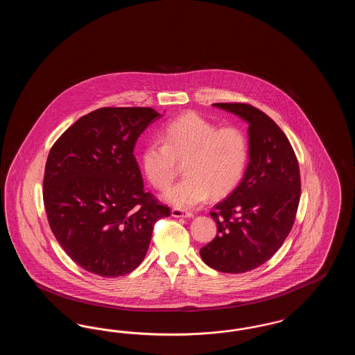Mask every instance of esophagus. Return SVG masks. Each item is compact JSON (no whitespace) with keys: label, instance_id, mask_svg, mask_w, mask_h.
Listing matches in <instances>:
<instances>
[{"label":"esophagus","instance_id":"34e87169","mask_svg":"<svg viewBox=\"0 0 355 355\" xmlns=\"http://www.w3.org/2000/svg\"><path fill=\"white\" fill-rule=\"evenodd\" d=\"M171 216L175 217V218H190V217H193V213L186 211V210H182V209H178V207H174L171 210Z\"/></svg>","mask_w":355,"mask_h":355}]
</instances>
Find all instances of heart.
Instances as JSON below:
<instances>
[{
    "mask_svg": "<svg viewBox=\"0 0 355 355\" xmlns=\"http://www.w3.org/2000/svg\"><path fill=\"white\" fill-rule=\"evenodd\" d=\"M160 141H150L141 152L148 181L164 190L185 162V178L165 191L164 200L178 207H194L210 194L220 197L236 187L249 162V139L238 126H222L197 113L169 122Z\"/></svg>",
    "mask_w": 355,
    "mask_h": 355,
    "instance_id": "1",
    "label": "heart"
}]
</instances>
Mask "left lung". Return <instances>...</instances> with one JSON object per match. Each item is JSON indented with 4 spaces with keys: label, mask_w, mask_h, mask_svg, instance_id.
I'll list each match as a JSON object with an SVG mask.
<instances>
[{
    "label": "left lung",
    "mask_w": 355,
    "mask_h": 355,
    "mask_svg": "<svg viewBox=\"0 0 355 355\" xmlns=\"http://www.w3.org/2000/svg\"><path fill=\"white\" fill-rule=\"evenodd\" d=\"M249 123V164L239 185L210 213L217 236L200 250L222 272H246L282 246L301 198L300 166L279 126L248 103H213Z\"/></svg>",
    "instance_id": "left-lung-1"
}]
</instances>
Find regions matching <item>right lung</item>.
Segmentation results:
<instances>
[{"instance_id":"obj_1","label":"right lung","mask_w":355,"mask_h":355,"mask_svg":"<svg viewBox=\"0 0 355 355\" xmlns=\"http://www.w3.org/2000/svg\"><path fill=\"white\" fill-rule=\"evenodd\" d=\"M162 116L152 107H101L74 122L51 146L44 205L69 257L101 277H121L142 262L154 223L170 209L144 190L135 161L138 137Z\"/></svg>"}]
</instances>
